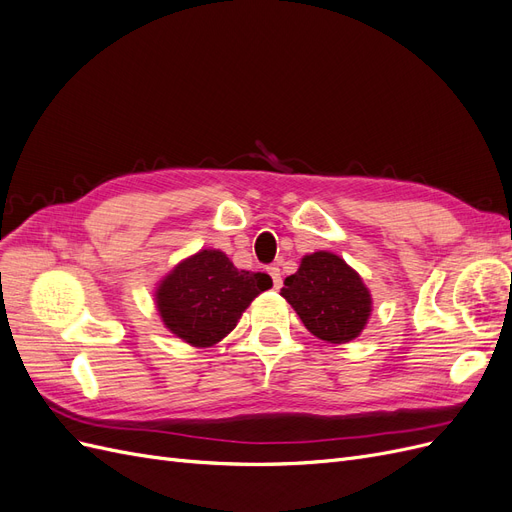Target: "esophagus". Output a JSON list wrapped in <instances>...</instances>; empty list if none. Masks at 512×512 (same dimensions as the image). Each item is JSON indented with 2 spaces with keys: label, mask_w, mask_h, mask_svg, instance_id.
<instances>
[{
  "label": "esophagus",
  "mask_w": 512,
  "mask_h": 512,
  "mask_svg": "<svg viewBox=\"0 0 512 512\" xmlns=\"http://www.w3.org/2000/svg\"><path fill=\"white\" fill-rule=\"evenodd\" d=\"M267 271H269L271 280H273V288H280V286H282V271H280V267L271 265Z\"/></svg>",
  "instance_id": "1"
}]
</instances>
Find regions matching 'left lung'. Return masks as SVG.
Listing matches in <instances>:
<instances>
[{
    "label": "left lung",
    "mask_w": 512,
    "mask_h": 512,
    "mask_svg": "<svg viewBox=\"0 0 512 512\" xmlns=\"http://www.w3.org/2000/svg\"><path fill=\"white\" fill-rule=\"evenodd\" d=\"M282 297L294 307L305 329L331 344L359 337L371 312V294L346 262L331 252H314L284 280Z\"/></svg>",
    "instance_id": "obj_1"
}]
</instances>
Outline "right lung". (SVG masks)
I'll return each instance as SVG.
<instances>
[{"label":"right lung","instance_id":"1","mask_svg":"<svg viewBox=\"0 0 512 512\" xmlns=\"http://www.w3.org/2000/svg\"><path fill=\"white\" fill-rule=\"evenodd\" d=\"M271 286L267 273L239 271L224 252L200 250L164 277L156 303L166 329L207 348L235 329L245 307Z\"/></svg>","mask_w":512,"mask_h":512}]
</instances>
